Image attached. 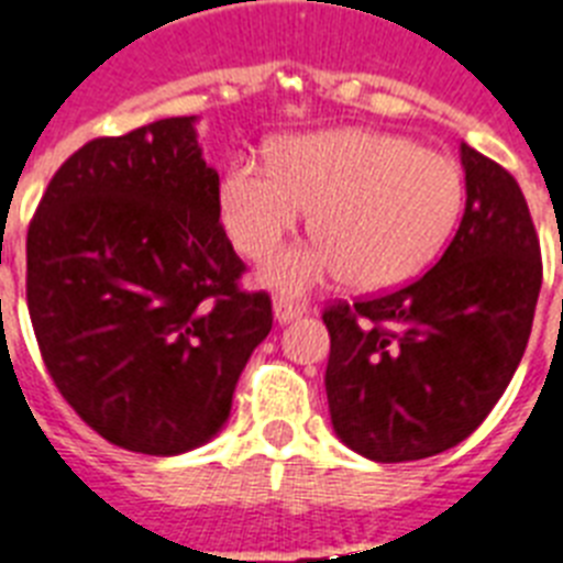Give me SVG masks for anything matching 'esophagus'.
Instances as JSON below:
<instances>
[{
    "instance_id": "esophagus-1",
    "label": "esophagus",
    "mask_w": 563,
    "mask_h": 563,
    "mask_svg": "<svg viewBox=\"0 0 563 563\" xmlns=\"http://www.w3.org/2000/svg\"><path fill=\"white\" fill-rule=\"evenodd\" d=\"M300 314H306V303H297V300L286 295L274 297V318H277V323H289V320L300 318Z\"/></svg>"
}]
</instances>
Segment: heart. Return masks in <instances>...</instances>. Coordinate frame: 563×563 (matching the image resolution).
<instances>
[{"label":"heart","mask_w":563,"mask_h":563,"mask_svg":"<svg viewBox=\"0 0 563 563\" xmlns=\"http://www.w3.org/2000/svg\"><path fill=\"white\" fill-rule=\"evenodd\" d=\"M309 209L323 238L274 257L263 280L309 291L352 274L361 289H391L446 249L464 211V174L404 134L343 129L291 136L274 165L234 159L220 188L225 231L252 260L277 252Z\"/></svg>","instance_id":"b5f03b06"}]
</instances>
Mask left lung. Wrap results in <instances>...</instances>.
<instances>
[{
  "label": "left lung",
  "mask_w": 563,
  "mask_h": 563,
  "mask_svg": "<svg viewBox=\"0 0 563 563\" xmlns=\"http://www.w3.org/2000/svg\"><path fill=\"white\" fill-rule=\"evenodd\" d=\"M466 209L441 260L386 295L323 311L325 398L338 438L377 464L420 461L470 438L523 357L541 245L507 168L461 143Z\"/></svg>",
  "instance_id": "obj_1"
}]
</instances>
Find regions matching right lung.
<instances>
[{
  "label": "right lung",
  "mask_w": 563,
  "mask_h": 563,
  "mask_svg": "<svg viewBox=\"0 0 563 563\" xmlns=\"http://www.w3.org/2000/svg\"><path fill=\"white\" fill-rule=\"evenodd\" d=\"M194 117L74 151L27 225V311L56 389L106 441L179 455L220 432L272 297L243 291Z\"/></svg>",
  "instance_id": "right-lung-1"
}]
</instances>
